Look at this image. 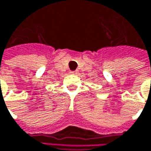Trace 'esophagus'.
I'll return each instance as SVG.
<instances>
[{"instance_id": "1", "label": "esophagus", "mask_w": 151, "mask_h": 151, "mask_svg": "<svg viewBox=\"0 0 151 151\" xmlns=\"http://www.w3.org/2000/svg\"><path fill=\"white\" fill-rule=\"evenodd\" d=\"M77 73H78L77 71H73V72H71V74H77Z\"/></svg>"}]
</instances>
